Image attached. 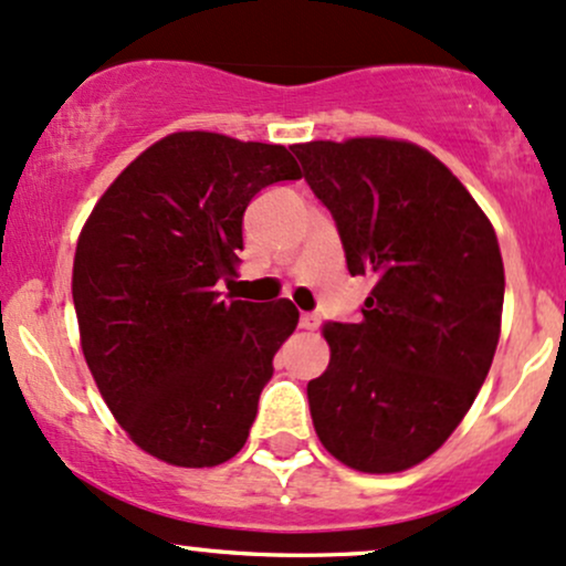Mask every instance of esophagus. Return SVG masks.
<instances>
[{"instance_id":"1","label":"esophagus","mask_w":566,"mask_h":566,"mask_svg":"<svg viewBox=\"0 0 566 566\" xmlns=\"http://www.w3.org/2000/svg\"><path fill=\"white\" fill-rule=\"evenodd\" d=\"M316 327H319V316H316V314H301V329H308V333H314Z\"/></svg>"}]
</instances>
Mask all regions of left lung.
<instances>
[{
  "mask_svg": "<svg viewBox=\"0 0 566 566\" xmlns=\"http://www.w3.org/2000/svg\"><path fill=\"white\" fill-rule=\"evenodd\" d=\"M333 216L350 276L373 290L356 322H327L329 365L308 382L316 437L365 473L444 444L490 373L503 314L495 229L437 157L386 138L292 146Z\"/></svg>",
  "mask_w": 566,
  "mask_h": 566,
  "instance_id": "obj_1",
  "label": "left lung"
}]
</instances>
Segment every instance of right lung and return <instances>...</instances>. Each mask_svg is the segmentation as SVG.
Segmentation results:
<instances>
[{"label": "right lung", "instance_id": "obj_1", "mask_svg": "<svg viewBox=\"0 0 566 566\" xmlns=\"http://www.w3.org/2000/svg\"><path fill=\"white\" fill-rule=\"evenodd\" d=\"M301 178L284 146L218 133L154 143L108 186L74 258L82 350L129 439L184 469L231 460L255 423L290 301H233L247 205Z\"/></svg>", "mask_w": 566, "mask_h": 566}]
</instances>
